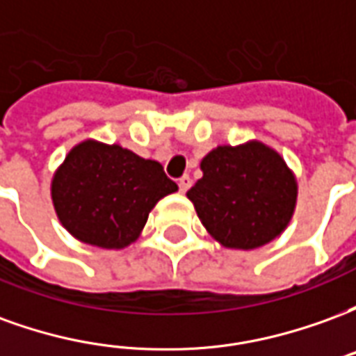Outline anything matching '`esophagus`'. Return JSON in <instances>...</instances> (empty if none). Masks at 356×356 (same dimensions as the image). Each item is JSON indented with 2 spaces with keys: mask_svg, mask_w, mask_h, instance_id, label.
<instances>
[{
  "mask_svg": "<svg viewBox=\"0 0 356 356\" xmlns=\"http://www.w3.org/2000/svg\"><path fill=\"white\" fill-rule=\"evenodd\" d=\"M191 186H193V179L188 177V175H183V177L179 179V191L181 193H186Z\"/></svg>",
  "mask_w": 356,
  "mask_h": 356,
  "instance_id": "1",
  "label": "esophagus"
}]
</instances>
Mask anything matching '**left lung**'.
Listing matches in <instances>:
<instances>
[{"label": "left lung", "instance_id": "left-lung-1", "mask_svg": "<svg viewBox=\"0 0 356 356\" xmlns=\"http://www.w3.org/2000/svg\"><path fill=\"white\" fill-rule=\"evenodd\" d=\"M202 179L186 193L206 231L229 250H255L290 225L298 181L261 140L221 145L202 158Z\"/></svg>", "mask_w": 356, "mask_h": 356}]
</instances>
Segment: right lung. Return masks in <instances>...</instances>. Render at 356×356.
<instances>
[{
	"label": "right lung",
	"instance_id": "1",
	"mask_svg": "<svg viewBox=\"0 0 356 356\" xmlns=\"http://www.w3.org/2000/svg\"><path fill=\"white\" fill-rule=\"evenodd\" d=\"M175 191L156 160L95 139L76 145L51 181L60 225L76 240L104 250L135 242L158 200Z\"/></svg>",
	"mask_w": 356,
	"mask_h": 356
}]
</instances>
